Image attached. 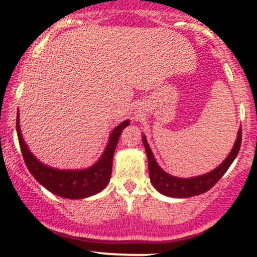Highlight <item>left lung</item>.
<instances>
[{"label":"left lung","mask_w":257,"mask_h":257,"mask_svg":"<svg viewBox=\"0 0 257 257\" xmlns=\"http://www.w3.org/2000/svg\"><path fill=\"white\" fill-rule=\"evenodd\" d=\"M143 143L147 155V161H149V174L150 180H151L153 187L161 192L162 194L173 198H188V197L198 196V194L205 193L206 191L210 190L213 186L216 184L219 180L222 178L223 174L227 172L232 162L237 157L239 152L241 144V126L238 131L237 139L233 145L231 152L227 156L225 161L220 164L219 167L215 168L211 172L203 174V175L194 176V178H176V176L170 175L164 172L158 163L156 162L155 156H153L151 147L147 144L146 137L143 135Z\"/></svg>","instance_id":"left-lung-1"}]
</instances>
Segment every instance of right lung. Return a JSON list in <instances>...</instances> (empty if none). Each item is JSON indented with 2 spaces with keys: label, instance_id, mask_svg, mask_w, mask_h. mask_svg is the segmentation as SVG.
<instances>
[{
  "label": "right lung",
  "instance_id": "right-lung-1",
  "mask_svg": "<svg viewBox=\"0 0 257 257\" xmlns=\"http://www.w3.org/2000/svg\"><path fill=\"white\" fill-rule=\"evenodd\" d=\"M129 125L126 119L111 132L104 152L93 166L85 169H55L43 164L30 152L22 135L19 124V111L17 113V134L23 158L31 175L52 193L69 199H81L94 196L102 191L110 182L112 174V158L122 131Z\"/></svg>",
  "mask_w": 257,
  "mask_h": 257
}]
</instances>
